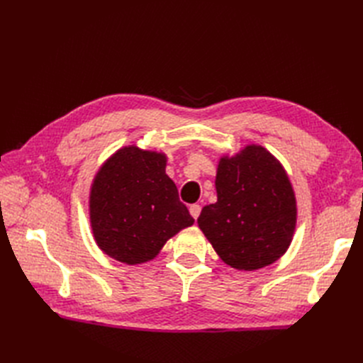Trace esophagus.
<instances>
[{"label":"esophagus","instance_id":"obj_1","mask_svg":"<svg viewBox=\"0 0 363 363\" xmlns=\"http://www.w3.org/2000/svg\"><path fill=\"white\" fill-rule=\"evenodd\" d=\"M189 212H191L192 218H194V219H196V218L200 216V212H201V206H200V204H192V206L189 207Z\"/></svg>","mask_w":363,"mask_h":363}]
</instances>
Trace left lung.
<instances>
[{"instance_id":"8db88e82","label":"left lung","mask_w":363,"mask_h":363,"mask_svg":"<svg viewBox=\"0 0 363 363\" xmlns=\"http://www.w3.org/2000/svg\"><path fill=\"white\" fill-rule=\"evenodd\" d=\"M215 204L204 206L199 227L227 265L255 271L280 259L294 236L296 203L281 163L260 145L221 157Z\"/></svg>"}]
</instances>
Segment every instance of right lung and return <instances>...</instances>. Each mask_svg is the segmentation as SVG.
<instances>
[{
    "label": "right lung",
    "mask_w": 363,
    "mask_h": 363,
    "mask_svg": "<svg viewBox=\"0 0 363 363\" xmlns=\"http://www.w3.org/2000/svg\"><path fill=\"white\" fill-rule=\"evenodd\" d=\"M164 168L162 152L130 145L96 172L89 195L91 227L107 256L127 265L148 262L168 239L194 224Z\"/></svg>",
    "instance_id": "right-lung-1"
}]
</instances>
